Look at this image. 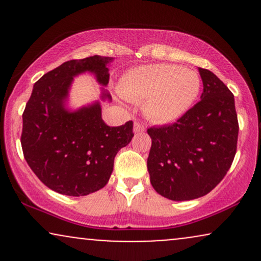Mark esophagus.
<instances>
[{
    "label": "esophagus",
    "mask_w": 261,
    "mask_h": 261,
    "mask_svg": "<svg viewBox=\"0 0 261 261\" xmlns=\"http://www.w3.org/2000/svg\"><path fill=\"white\" fill-rule=\"evenodd\" d=\"M145 131V126H143L142 124H140V122H135L134 124V133L135 134H140V133H143Z\"/></svg>",
    "instance_id": "34e87169"
}]
</instances>
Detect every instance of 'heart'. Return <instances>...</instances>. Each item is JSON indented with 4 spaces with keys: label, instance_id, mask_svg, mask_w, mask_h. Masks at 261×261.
Listing matches in <instances>:
<instances>
[{
    "label": "heart",
    "instance_id": "b5f03b06",
    "mask_svg": "<svg viewBox=\"0 0 261 261\" xmlns=\"http://www.w3.org/2000/svg\"><path fill=\"white\" fill-rule=\"evenodd\" d=\"M201 89L194 70L169 64L139 66L121 76L119 94L131 101H145V114L152 121L178 120L193 107Z\"/></svg>",
    "mask_w": 261,
    "mask_h": 261
}]
</instances>
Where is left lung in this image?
Returning a JSON list of instances; mask_svg holds the SVG:
<instances>
[{
  "instance_id": "obj_1",
  "label": "left lung",
  "mask_w": 261,
  "mask_h": 261,
  "mask_svg": "<svg viewBox=\"0 0 261 261\" xmlns=\"http://www.w3.org/2000/svg\"><path fill=\"white\" fill-rule=\"evenodd\" d=\"M201 100L172 125L149 127L147 169L152 187L173 201L208 194L234 160L238 140L234 95L215 73L199 68Z\"/></svg>"
}]
</instances>
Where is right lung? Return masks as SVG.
I'll list each match as a JSON object with an SVG mask.
<instances>
[{"instance_id":"obj_1","label":"right lung","mask_w":261,"mask_h":261,"mask_svg":"<svg viewBox=\"0 0 261 261\" xmlns=\"http://www.w3.org/2000/svg\"><path fill=\"white\" fill-rule=\"evenodd\" d=\"M114 58L89 56L64 62L35 82L24 113L20 143L23 154L41 181L56 193L85 196L109 181L114 158L133 139V121L118 127L101 119L99 100L72 110L68 93L79 74H94L101 85L100 100L112 101L104 87Z\"/></svg>"}]
</instances>
